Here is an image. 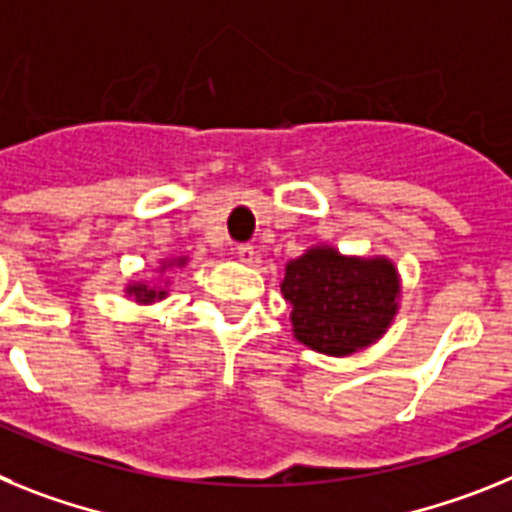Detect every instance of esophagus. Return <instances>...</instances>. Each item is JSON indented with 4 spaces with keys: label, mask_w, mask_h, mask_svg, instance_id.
Here are the masks:
<instances>
[{
    "label": "esophagus",
    "mask_w": 512,
    "mask_h": 512,
    "mask_svg": "<svg viewBox=\"0 0 512 512\" xmlns=\"http://www.w3.org/2000/svg\"><path fill=\"white\" fill-rule=\"evenodd\" d=\"M237 257L244 265H252V260H255V247H252V244H239Z\"/></svg>",
    "instance_id": "obj_1"
}]
</instances>
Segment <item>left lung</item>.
Listing matches in <instances>:
<instances>
[{
  "mask_svg": "<svg viewBox=\"0 0 512 512\" xmlns=\"http://www.w3.org/2000/svg\"><path fill=\"white\" fill-rule=\"evenodd\" d=\"M281 291L293 306V337L324 355H353L389 330L399 275L386 257H345L311 247L286 265Z\"/></svg>",
  "mask_w": 512,
  "mask_h": 512,
  "instance_id": "obj_1",
  "label": "left lung"
}]
</instances>
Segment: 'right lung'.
I'll return each instance as SVG.
<instances>
[{"mask_svg": "<svg viewBox=\"0 0 512 512\" xmlns=\"http://www.w3.org/2000/svg\"><path fill=\"white\" fill-rule=\"evenodd\" d=\"M175 262L177 265H185V257H177V260H172L170 265H175ZM162 270H167V265H162ZM126 293L139 301V304H151V301H159L167 296V291H164V288L146 286V283H128Z\"/></svg>", "mask_w": 512, "mask_h": 512, "instance_id": "obj_1", "label": "right lung"}]
</instances>
